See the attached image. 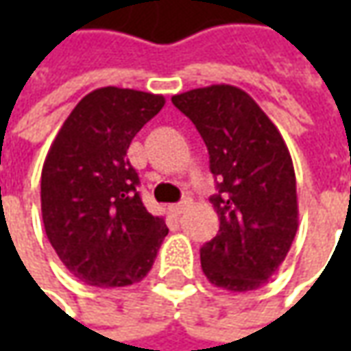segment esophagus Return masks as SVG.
Masks as SVG:
<instances>
[{"instance_id": "1", "label": "esophagus", "mask_w": 351, "mask_h": 351, "mask_svg": "<svg viewBox=\"0 0 351 351\" xmlns=\"http://www.w3.org/2000/svg\"><path fill=\"white\" fill-rule=\"evenodd\" d=\"M187 207H189V201L185 199V201H182V203H176V205H171V213L180 217V215H183V210L187 209Z\"/></svg>"}]
</instances>
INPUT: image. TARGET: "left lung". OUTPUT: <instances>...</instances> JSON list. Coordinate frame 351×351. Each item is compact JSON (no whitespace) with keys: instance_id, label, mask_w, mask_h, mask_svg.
I'll list each match as a JSON object with an SVG mask.
<instances>
[{"instance_id":"left-lung-1","label":"left lung","mask_w":351,"mask_h":351,"mask_svg":"<svg viewBox=\"0 0 351 351\" xmlns=\"http://www.w3.org/2000/svg\"><path fill=\"white\" fill-rule=\"evenodd\" d=\"M209 150L219 234L201 248L213 285L262 287L285 260L299 226L297 182L281 132L246 91L217 84L173 95Z\"/></svg>"}]
</instances>
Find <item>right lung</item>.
<instances>
[{
    "mask_svg": "<svg viewBox=\"0 0 351 351\" xmlns=\"http://www.w3.org/2000/svg\"><path fill=\"white\" fill-rule=\"evenodd\" d=\"M164 95L123 88L88 93L64 121L40 176L43 223L52 248L80 281L127 287L152 269L168 226L150 215L127 160L132 138Z\"/></svg>",
    "mask_w": 351,
    "mask_h": 351,
    "instance_id": "1",
    "label": "right lung"
}]
</instances>
